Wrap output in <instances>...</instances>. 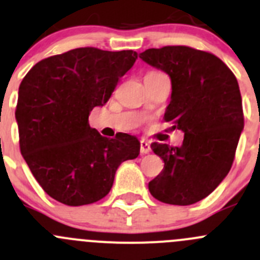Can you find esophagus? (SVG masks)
<instances>
[{
	"mask_svg": "<svg viewBox=\"0 0 260 260\" xmlns=\"http://www.w3.org/2000/svg\"><path fill=\"white\" fill-rule=\"evenodd\" d=\"M150 150V144L147 141H145V140H141V141H140V151H141V154H149Z\"/></svg>",
	"mask_w": 260,
	"mask_h": 260,
	"instance_id": "34e87169",
	"label": "esophagus"
}]
</instances>
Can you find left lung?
Returning a JSON list of instances; mask_svg holds the SVG:
<instances>
[{"label":"left lung","mask_w":260,"mask_h":260,"mask_svg":"<svg viewBox=\"0 0 260 260\" xmlns=\"http://www.w3.org/2000/svg\"><path fill=\"white\" fill-rule=\"evenodd\" d=\"M139 57L170 76L165 119L184 133L179 147L151 144L165 168L149 190L168 205H193L212 193L232 167L244 129L237 79L223 60L189 46L147 49Z\"/></svg>","instance_id":"obj_1"}]
</instances>
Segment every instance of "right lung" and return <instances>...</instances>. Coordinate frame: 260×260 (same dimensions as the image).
I'll return each instance as SVG.
<instances>
[{
	"instance_id": "right-lung-1",
	"label": "right lung",
	"mask_w": 260,
	"mask_h": 260,
	"mask_svg": "<svg viewBox=\"0 0 260 260\" xmlns=\"http://www.w3.org/2000/svg\"><path fill=\"white\" fill-rule=\"evenodd\" d=\"M136 59L133 50L74 49L36 63L20 83L15 111L20 151L41 188L58 202L83 206L102 200L119 166L139 156L135 136L107 139L88 121Z\"/></svg>"
}]
</instances>
